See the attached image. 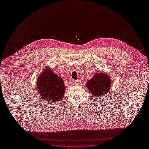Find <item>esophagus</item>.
Here are the masks:
<instances>
[{"instance_id": "esophagus-1", "label": "esophagus", "mask_w": 149, "mask_h": 149, "mask_svg": "<svg viewBox=\"0 0 149 149\" xmlns=\"http://www.w3.org/2000/svg\"><path fill=\"white\" fill-rule=\"evenodd\" d=\"M72 83L74 84H79L80 81L79 80H73Z\"/></svg>"}]
</instances>
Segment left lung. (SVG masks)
I'll list each match as a JSON object with an SVG mask.
<instances>
[{
	"label": "left lung",
	"mask_w": 149,
	"mask_h": 149,
	"mask_svg": "<svg viewBox=\"0 0 149 149\" xmlns=\"http://www.w3.org/2000/svg\"><path fill=\"white\" fill-rule=\"evenodd\" d=\"M86 86L93 96L104 97L111 89V82L106 73H97L87 82Z\"/></svg>",
	"instance_id": "left-lung-1"
}]
</instances>
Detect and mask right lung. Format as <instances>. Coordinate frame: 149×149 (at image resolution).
Returning a JSON list of instances; mask_svg holds the SVG:
<instances>
[{
    "mask_svg": "<svg viewBox=\"0 0 149 149\" xmlns=\"http://www.w3.org/2000/svg\"><path fill=\"white\" fill-rule=\"evenodd\" d=\"M38 93L47 102H58L65 91L64 82L49 68H46L37 78Z\"/></svg>",
    "mask_w": 149,
    "mask_h": 149,
    "instance_id": "add662e5",
    "label": "right lung"
}]
</instances>
